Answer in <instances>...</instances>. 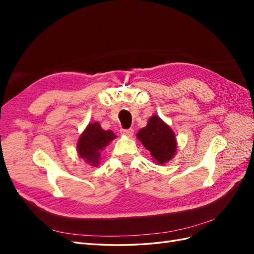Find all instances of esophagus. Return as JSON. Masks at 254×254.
I'll list each match as a JSON object with an SVG mask.
<instances>
[{
    "label": "esophagus",
    "instance_id": "esophagus-1",
    "mask_svg": "<svg viewBox=\"0 0 254 254\" xmlns=\"http://www.w3.org/2000/svg\"><path fill=\"white\" fill-rule=\"evenodd\" d=\"M121 132L123 133V134H125V135H127V136H132L133 135V133H134V130L132 129V128H129V129H122L121 130Z\"/></svg>",
    "mask_w": 254,
    "mask_h": 254
}]
</instances>
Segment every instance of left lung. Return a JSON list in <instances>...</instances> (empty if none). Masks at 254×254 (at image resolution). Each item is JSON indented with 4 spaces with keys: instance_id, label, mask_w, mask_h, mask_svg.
<instances>
[{
    "instance_id": "8db88e82",
    "label": "left lung",
    "mask_w": 254,
    "mask_h": 254,
    "mask_svg": "<svg viewBox=\"0 0 254 254\" xmlns=\"http://www.w3.org/2000/svg\"><path fill=\"white\" fill-rule=\"evenodd\" d=\"M136 135L157 163L164 164L175 156L177 147L175 134L158 115H152L147 126L142 128Z\"/></svg>"
}]
</instances>
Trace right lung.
<instances>
[{
    "label": "right lung",
    "mask_w": 254,
    "mask_h": 254,
    "mask_svg": "<svg viewBox=\"0 0 254 254\" xmlns=\"http://www.w3.org/2000/svg\"><path fill=\"white\" fill-rule=\"evenodd\" d=\"M113 139H115V134L111 130H103L96 122L89 124L78 140L77 150L80 158L91 165H97L101 159V151Z\"/></svg>",
    "instance_id": "1"
}]
</instances>
